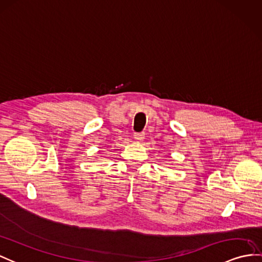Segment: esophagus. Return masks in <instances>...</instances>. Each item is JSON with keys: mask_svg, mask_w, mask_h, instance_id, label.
<instances>
[{"mask_svg": "<svg viewBox=\"0 0 262 262\" xmlns=\"http://www.w3.org/2000/svg\"><path fill=\"white\" fill-rule=\"evenodd\" d=\"M133 137H135L136 141H138V142H141V141H143V139H144V133H143V132L135 133V135H133Z\"/></svg>", "mask_w": 262, "mask_h": 262, "instance_id": "34e87169", "label": "esophagus"}]
</instances>
